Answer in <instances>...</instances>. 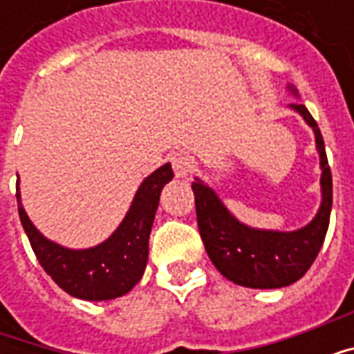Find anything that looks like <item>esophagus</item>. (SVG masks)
<instances>
[{
  "mask_svg": "<svg viewBox=\"0 0 354 354\" xmlns=\"http://www.w3.org/2000/svg\"><path fill=\"white\" fill-rule=\"evenodd\" d=\"M172 162V170H174V176L176 178H187L193 169L192 157L187 153H174L170 157Z\"/></svg>",
  "mask_w": 354,
  "mask_h": 354,
  "instance_id": "1",
  "label": "esophagus"
}]
</instances>
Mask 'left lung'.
I'll return each instance as SVG.
<instances>
[{
  "instance_id": "8db88e82",
  "label": "left lung",
  "mask_w": 354,
  "mask_h": 354,
  "mask_svg": "<svg viewBox=\"0 0 354 354\" xmlns=\"http://www.w3.org/2000/svg\"><path fill=\"white\" fill-rule=\"evenodd\" d=\"M297 98V91L288 85ZM315 132L320 161V207L311 222L294 231L258 230L239 222L216 192L201 178L192 184L199 233L216 269L239 286L282 288L299 281L313 266L324 237L332 210V172L319 124L304 104H290Z\"/></svg>"
}]
</instances>
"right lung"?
<instances>
[{
  "label": "right lung",
  "instance_id": "right-lung-1",
  "mask_svg": "<svg viewBox=\"0 0 354 354\" xmlns=\"http://www.w3.org/2000/svg\"><path fill=\"white\" fill-rule=\"evenodd\" d=\"M172 178L170 162L151 172L134 193L123 222L106 241L91 248H68L45 237L28 218L17 182L20 222L41 267L64 292L87 301L115 299L131 292L146 271L159 197Z\"/></svg>",
  "mask_w": 354,
  "mask_h": 354
}]
</instances>
